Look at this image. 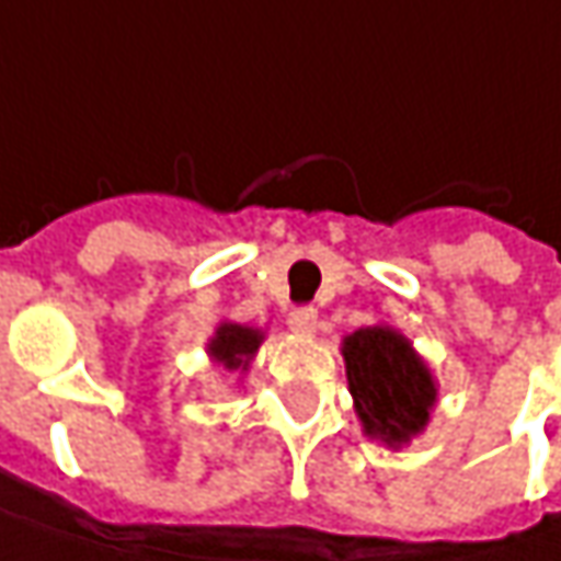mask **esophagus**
<instances>
[{
  "label": "esophagus",
  "instance_id": "1",
  "mask_svg": "<svg viewBox=\"0 0 561 561\" xmlns=\"http://www.w3.org/2000/svg\"><path fill=\"white\" fill-rule=\"evenodd\" d=\"M287 324H290L296 334H314V328H318V312H314L312 306H299V309H293L290 312Z\"/></svg>",
  "mask_w": 561,
  "mask_h": 561
}]
</instances>
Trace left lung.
<instances>
[{
	"label": "left lung",
	"instance_id": "left-lung-1",
	"mask_svg": "<svg viewBox=\"0 0 561 561\" xmlns=\"http://www.w3.org/2000/svg\"><path fill=\"white\" fill-rule=\"evenodd\" d=\"M343 358L368 437L399 446L427 424L437 390L405 336L390 328H362L343 340Z\"/></svg>",
	"mask_w": 561,
	"mask_h": 561
}]
</instances>
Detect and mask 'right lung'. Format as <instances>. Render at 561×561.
<instances>
[{
    "label": "right lung",
    "mask_w": 561,
    "mask_h": 561,
    "mask_svg": "<svg viewBox=\"0 0 561 561\" xmlns=\"http://www.w3.org/2000/svg\"><path fill=\"white\" fill-rule=\"evenodd\" d=\"M262 334L243 328V324H221L215 340L208 343V353L215 356V362H221L225 368H240L247 371V358L259 350Z\"/></svg>",
    "instance_id": "add662e5"
}]
</instances>
